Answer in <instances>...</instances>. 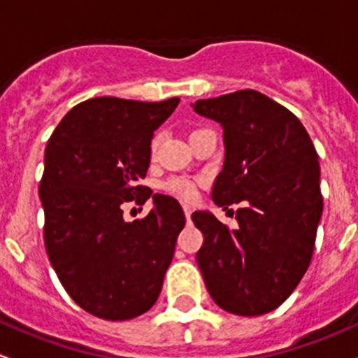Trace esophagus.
Returning <instances> with one entry per match:
<instances>
[{
    "mask_svg": "<svg viewBox=\"0 0 358 358\" xmlns=\"http://www.w3.org/2000/svg\"><path fill=\"white\" fill-rule=\"evenodd\" d=\"M184 215H186V220L187 222H191V213H193V208H191L189 205H184Z\"/></svg>",
    "mask_w": 358,
    "mask_h": 358,
    "instance_id": "obj_1",
    "label": "esophagus"
}]
</instances>
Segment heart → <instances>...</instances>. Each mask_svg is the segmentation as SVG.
<instances>
[{
    "label": "heart",
    "mask_w": 358,
    "mask_h": 358,
    "mask_svg": "<svg viewBox=\"0 0 358 358\" xmlns=\"http://www.w3.org/2000/svg\"><path fill=\"white\" fill-rule=\"evenodd\" d=\"M160 143H162V132H155L152 136V141H150V157L152 158H157ZM162 189L167 191V193L171 194H176V196L182 198V200H193L194 194H196V180L176 176V178L165 180V182L162 184Z\"/></svg>",
    "instance_id": "1"
}]
</instances>
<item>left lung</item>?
<instances>
[{"instance_id":"8db88e82","label":"left lung","mask_w":358,"mask_h":358,"mask_svg":"<svg viewBox=\"0 0 358 358\" xmlns=\"http://www.w3.org/2000/svg\"><path fill=\"white\" fill-rule=\"evenodd\" d=\"M193 110L224 129L226 160L212 200L224 208L241 203L236 229L210 212L191 215L203 233L198 267L220 308L267 314L310 265L322 215L319 155L298 117L259 91L198 99Z\"/></svg>"}]
</instances>
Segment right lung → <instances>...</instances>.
<instances>
[{"label":"right lung","instance_id":"right-lung-1","mask_svg":"<svg viewBox=\"0 0 358 358\" xmlns=\"http://www.w3.org/2000/svg\"><path fill=\"white\" fill-rule=\"evenodd\" d=\"M179 98L148 103L113 96L73 106L48 139L39 198L44 246L73 301L105 320L145 314L160 294L186 224L176 198L153 194L143 219L124 220L122 205H143L153 131Z\"/></svg>","mask_w":358,"mask_h":358}]
</instances>
